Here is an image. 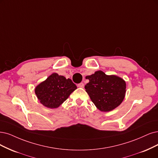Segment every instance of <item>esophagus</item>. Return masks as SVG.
I'll return each instance as SVG.
<instances>
[{
	"label": "esophagus",
	"instance_id": "34e87169",
	"mask_svg": "<svg viewBox=\"0 0 158 158\" xmlns=\"http://www.w3.org/2000/svg\"><path fill=\"white\" fill-rule=\"evenodd\" d=\"M77 86L79 87V88H83L84 87V83H81L77 85Z\"/></svg>",
	"mask_w": 158,
	"mask_h": 158
}]
</instances>
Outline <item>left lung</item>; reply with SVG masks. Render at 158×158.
Returning a JSON list of instances; mask_svg holds the SVG:
<instances>
[{
    "label": "left lung",
    "mask_w": 158,
    "mask_h": 158,
    "mask_svg": "<svg viewBox=\"0 0 158 158\" xmlns=\"http://www.w3.org/2000/svg\"><path fill=\"white\" fill-rule=\"evenodd\" d=\"M89 82L85 86L90 100L102 112H109L123 102L126 92L125 81L115 75H106L99 70L86 76Z\"/></svg>",
    "instance_id": "left-lung-1"
}]
</instances>
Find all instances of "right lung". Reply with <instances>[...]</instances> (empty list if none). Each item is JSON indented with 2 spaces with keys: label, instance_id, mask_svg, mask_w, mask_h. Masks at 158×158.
Masks as SVG:
<instances>
[{
  "label": "right lung",
  "instance_id": "obj_1",
  "mask_svg": "<svg viewBox=\"0 0 158 158\" xmlns=\"http://www.w3.org/2000/svg\"><path fill=\"white\" fill-rule=\"evenodd\" d=\"M76 89L77 86L71 79L53 73L38 85L34 91L44 106L55 109L65 102Z\"/></svg>",
  "mask_w": 158,
  "mask_h": 158
}]
</instances>
